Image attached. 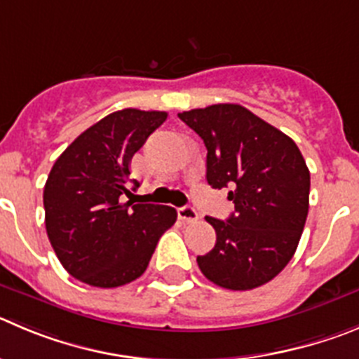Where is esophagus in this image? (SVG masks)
Returning a JSON list of instances; mask_svg holds the SVG:
<instances>
[{
    "label": "esophagus",
    "mask_w": 359,
    "mask_h": 359,
    "mask_svg": "<svg viewBox=\"0 0 359 359\" xmlns=\"http://www.w3.org/2000/svg\"><path fill=\"white\" fill-rule=\"evenodd\" d=\"M179 219H182L184 223H195V221H198V212H196L195 207H191V205L180 207Z\"/></svg>",
    "instance_id": "esophagus-1"
}]
</instances>
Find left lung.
Listing matches in <instances>:
<instances>
[{"instance_id":"obj_1","label":"left lung","mask_w":359,"mask_h":359,"mask_svg":"<svg viewBox=\"0 0 359 359\" xmlns=\"http://www.w3.org/2000/svg\"><path fill=\"white\" fill-rule=\"evenodd\" d=\"M207 149V182L230 187L232 216L209 217L216 244L196 257L216 285L251 290L290 262L308 216L310 172L296 143L239 104L179 113Z\"/></svg>"}]
</instances>
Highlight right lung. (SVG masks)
<instances>
[{
    "label": "right lung",
    "instance_id": "right-lung-1",
    "mask_svg": "<svg viewBox=\"0 0 359 359\" xmlns=\"http://www.w3.org/2000/svg\"><path fill=\"white\" fill-rule=\"evenodd\" d=\"M166 116L134 108L111 113L53 164L43 187L46 230L62 266L83 283L113 289L140 278L175 223L173 207L123 202L133 195L130 159ZM130 182L136 191L140 182Z\"/></svg>",
    "mask_w": 359,
    "mask_h": 359
}]
</instances>
